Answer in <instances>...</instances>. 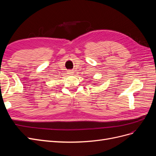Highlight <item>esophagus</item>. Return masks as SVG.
I'll return each mask as SVG.
<instances>
[{
    "label": "esophagus",
    "instance_id": "1",
    "mask_svg": "<svg viewBox=\"0 0 156 156\" xmlns=\"http://www.w3.org/2000/svg\"><path fill=\"white\" fill-rule=\"evenodd\" d=\"M68 74H69V75H73V71H72V70H69L68 72Z\"/></svg>",
    "mask_w": 156,
    "mask_h": 156
}]
</instances>
